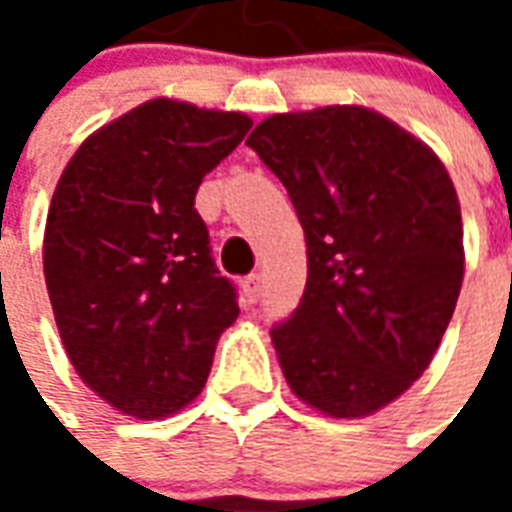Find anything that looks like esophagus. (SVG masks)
Here are the masks:
<instances>
[{
	"mask_svg": "<svg viewBox=\"0 0 512 512\" xmlns=\"http://www.w3.org/2000/svg\"><path fill=\"white\" fill-rule=\"evenodd\" d=\"M241 288H244V299L249 301V304H255V301L260 299V290H263V279H260V274H249Z\"/></svg>",
	"mask_w": 512,
	"mask_h": 512,
	"instance_id": "34e87169",
	"label": "esophagus"
}]
</instances>
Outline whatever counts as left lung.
<instances>
[{
    "label": "left lung",
    "instance_id": "1",
    "mask_svg": "<svg viewBox=\"0 0 512 512\" xmlns=\"http://www.w3.org/2000/svg\"><path fill=\"white\" fill-rule=\"evenodd\" d=\"M288 189L307 285L271 329L290 389L329 417L406 392L450 326L463 282L458 194L425 142L365 106L274 115L249 134Z\"/></svg>",
    "mask_w": 512,
    "mask_h": 512
}]
</instances>
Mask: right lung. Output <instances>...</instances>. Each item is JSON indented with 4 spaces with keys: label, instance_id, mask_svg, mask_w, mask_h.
Segmentation results:
<instances>
[{
    "label": "right lung",
    "instance_id": "add662e5",
    "mask_svg": "<svg viewBox=\"0 0 512 512\" xmlns=\"http://www.w3.org/2000/svg\"><path fill=\"white\" fill-rule=\"evenodd\" d=\"M249 128L241 112L156 98L87 136L54 189V321L84 384L128 417H167L200 395L238 318L194 197Z\"/></svg>",
    "mask_w": 512,
    "mask_h": 512
}]
</instances>
